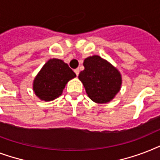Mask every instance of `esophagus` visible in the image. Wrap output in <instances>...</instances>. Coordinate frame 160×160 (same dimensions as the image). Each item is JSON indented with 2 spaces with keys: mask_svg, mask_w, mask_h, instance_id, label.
I'll list each match as a JSON object with an SVG mask.
<instances>
[{
  "mask_svg": "<svg viewBox=\"0 0 160 160\" xmlns=\"http://www.w3.org/2000/svg\"><path fill=\"white\" fill-rule=\"evenodd\" d=\"M75 73L76 74V75H79V74H80V69L79 68H77V69H75Z\"/></svg>",
  "mask_w": 160,
  "mask_h": 160,
  "instance_id": "obj_1",
  "label": "esophagus"
}]
</instances>
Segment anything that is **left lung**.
I'll list each match as a JSON object with an SVG mask.
<instances>
[{"label": "left lung", "instance_id": "left-lung-1", "mask_svg": "<svg viewBox=\"0 0 160 160\" xmlns=\"http://www.w3.org/2000/svg\"><path fill=\"white\" fill-rule=\"evenodd\" d=\"M85 70L79 75L90 100L99 104L109 102L119 92L121 75L106 60L99 55H93L84 60Z\"/></svg>", "mask_w": 160, "mask_h": 160}]
</instances>
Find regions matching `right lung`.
<instances>
[{
    "instance_id": "obj_1",
    "label": "right lung",
    "mask_w": 160,
    "mask_h": 160,
    "mask_svg": "<svg viewBox=\"0 0 160 160\" xmlns=\"http://www.w3.org/2000/svg\"><path fill=\"white\" fill-rule=\"evenodd\" d=\"M76 75L63 60L51 59L45 64L33 83V90L41 100L51 101L60 95L66 83Z\"/></svg>"
}]
</instances>
